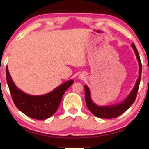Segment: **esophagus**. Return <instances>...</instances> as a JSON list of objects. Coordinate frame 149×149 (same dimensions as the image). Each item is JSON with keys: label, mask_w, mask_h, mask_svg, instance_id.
<instances>
[{"label": "esophagus", "mask_w": 149, "mask_h": 149, "mask_svg": "<svg viewBox=\"0 0 149 149\" xmlns=\"http://www.w3.org/2000/svg\"><path fill=\"white\" fill-rule=\"evenodd\" d=\"M83 77H84V75H82V74H80V75H79V78L82 79Z\"/></svg>", "instance_id": "1"}]
</instances>
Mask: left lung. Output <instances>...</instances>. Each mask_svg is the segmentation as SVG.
Listing matches in <instances>:
<instances>
[{"mask_svg": "<svg viewBox=\"0 0 149 149\" xmlns=\"http://www.w3.org/2000/svg\"><path fill=\"white\" fill-rule=\"evenodd\" d=\"M131 47L134 49L136 54V58L138 59L139 65V76L137 79L134 88L131 90L130 93L123 101L120 102L118 103L114 104L111 105H105L99 106L97 105L95 103H94L91 98V92H90V88L87 85H85V98H86V105L91 112L98 118H116L126 111L127 109L130 107V106L134 103L136 98L137 93L140 86L141 80V74H142V63H141L140 58L139 56L138 50H137L135 44L133 43L131 44Z\"/></svg>", "mask_w": 149, "mask_h": 149, "instance_id": "obj_1", "label": "left lung"}]
</instances>
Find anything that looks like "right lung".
<instances>
[{"label":"right lung","mask_w":149,"mask_h":149,"mask_svg":"<svg viewBox=\"0 0 149 149\" xmlns=\"http://www.w3.org/2000/svg\"><path fill=\"white\" fill-rule=\"evenodd\" d=\"M6 78L15 105L25 115L37 120H45L52 116L59 107L65 92L74 83V80L70 79L49 93L34 96L25 93L15 86L7 67Z\"/></svg>","instance_id":"obj_1"}]
</instances>
